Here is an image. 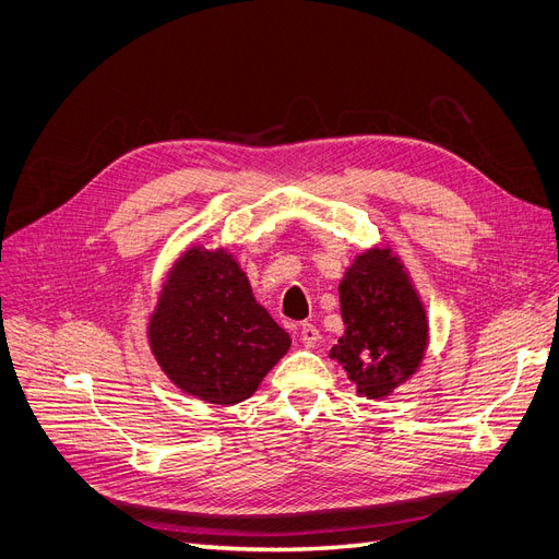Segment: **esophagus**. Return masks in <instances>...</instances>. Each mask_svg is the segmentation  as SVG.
Returning <instances> with one entry per match:
<instances>
[{
  "label": "esophagus",
  "instance_id": "obj_1",
  "mask_svg": "<svg viewBox=\"0 0 559 559\" xmlns=\"http://www.w3.org/2000/svg\"><path fill=\"white\" fill-rule=\"evenodd\" d=\"M300 340H302V344H305L307 348H314V346L319 344V340H321L319 328L311 325V323H302V325H300Z\"/></svg>",
  "mask_w": 559,
  "mask_h": 559
}]
</instances>
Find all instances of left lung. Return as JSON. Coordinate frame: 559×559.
I'll list each match as a JSON object with an SVG mask.
<instances>
[{"instance_id":"1","label":"left lung","mask_w":559,"mask_h":559,"mask_svg":"<svg viewBox=\"0 0 559 559\" xmlns=\"http://www.w3.org/2000/svg\"><path fill=\"white\" fill-rule=\"evenodd\" d=\"M344 334L330 348L357 392L388 396L411 378L427 348V311L413 284L390 257L369 250L355 259L340 284Z\"/></svg>"}]
</instances>
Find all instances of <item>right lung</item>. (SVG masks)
<instances>
[{
    "label": "right lung",
    "instance_id": "add662e5",
    "mask_svg": "<svg viewBox=\"0 0 559 559\" xmlns=\"http://www.w3.org/2000/svg\"><path fill=\"white\" fill-rule=\"evenodd\" d=\"M148 340L171 383L217 406L252 396L292 346L254 300L238 263L199 248L176 263L151 317Z\"/></svg>",
    "mask_w": 559,
    "mask_h": 559
}]
</instances>
